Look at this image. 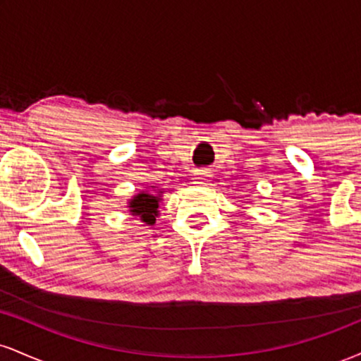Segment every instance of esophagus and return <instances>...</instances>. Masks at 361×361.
<instances>
[{
	"mask_svg": "<svg viewBox=\"0 0 361 361\" xmlns=\"http://www.w3.org/2000/svg\"><path fill=\"white\" fill-rule=\"evenodd\" d=\"M210 175L207 171H204V169H200V171L197 173V175H195V178H197V180H207V178H209Z\"/></svg>",
	"mask_w": 361,
	"mask_h": 361,
	"instance_id": "34e87169",
	"label": "esophagus"
}]
</instances>
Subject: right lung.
Masks as SVG:
<instances>
[{
    "mask_svg": "<svg viewBox=\"0 0 361 361\" xmlns=\"http://www.w3.org/2000/svg\"><path fill=\"white\" fill-rule=\"evenodd\" d=\"M157 204H159V197H156V193H139L130 202V212L139 215L146 224H154L157 215Z\"/></svg>",
    "mask_w": 361,
    "mask_h": 361,
    "instance_id": "add662e5",
    "label": "right lung"
}]
</instances>
